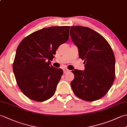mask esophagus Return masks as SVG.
<instances>
[{
  "label": "esophagus",
  "instance_id": "1",
  "mask_svg": "<svg viewBox=\"0 0 127 127\" xmlns=\"http://www.w3.org/2000/svg\"><path fill=\"white\" fill-rule=\"evenodd\" d=\"M69 71H70V70H68V69H64L63 70V72H64V74H66V73H67V72H68Z\"/></svg>",
  "mask_w": 127,
  "mask_h": 127
}]
</instances>
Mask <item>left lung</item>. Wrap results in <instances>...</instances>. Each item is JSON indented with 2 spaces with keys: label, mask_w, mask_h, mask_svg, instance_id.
<instances>
[{
  "label": "left lung",
  "mask_w": 127,
  "mask_h": 127,
  "mask_svg": "<svg viewBox=\"0 0 127 127\" xmlns=\"http://www.w3.org/2000/svg\"><path fill=\"white\" fill-rule=\"evenodd\" d=\"M70 33L85 64L84 71H72L75 76L70 83L72 90L83 100H97L107 93L114 82V52L106 40L90 28L71 26Z\"/></svg>",
  "instance_id": "8db88e82"
}]
</instances>
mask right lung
Masks as SVG:
<instances>
[{
    "mask_svg": "<svg viewBox=\"0 0 127 127\" xmlns=\"http://www.w3.org/2000/svg\"><path fill=\"white\" fill-rule=\"evenodd\" d=\"M69 29L70 26L45 28L29 35L19 44L13 71L19 88L29 99L44 101L55 94L63 71L50 65L49 60L69 40Z\"/></svg>",
    "mask_w": 127,
    "mask_h": 127,
    "instance_id": "obj_1",
    "label": "right lung"
}]
</instances>
